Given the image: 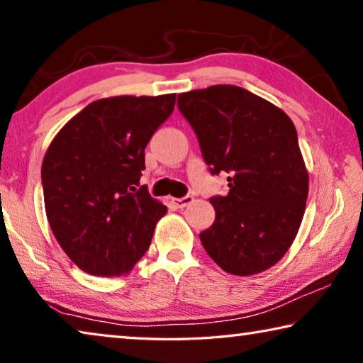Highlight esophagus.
<instances>
[{
	"instance_id": "1",
	"label": "esophagus",
	"mask_w": 363,
	"mask_h": 363,
	"mask_svg": "<svg viewBox=\"0 0 363 363\" xmlns=\"http://www.w3.org/2000/svg\"><path fill=\"white\" fill-rule=\"evenodd\" d=\"M171 201H173V205L176 208H186V206H189L190 203H192L194 196L192 195H186V196H182V199H171Z\"/></svg>"
}]
</instances>
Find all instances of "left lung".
<instances>
[{"mask_svg":"<svg viewBox=\"0 0 363 363\" xmlns=\"http://www.w3.org/2000/svg\"><path fill=\"white\" fill-rule=\"evenodd\" d=\"M177 107L194 128L211 173L229 174V194L210 199L216 219L200 233L206 253L240 277L272 267L296 238L309 194L290 116L232 84L182 93Z\"/></svg>","mask_w":363,"mask_h":363,"instance_id":"obj_1","label":"left lung"}]
</instances>
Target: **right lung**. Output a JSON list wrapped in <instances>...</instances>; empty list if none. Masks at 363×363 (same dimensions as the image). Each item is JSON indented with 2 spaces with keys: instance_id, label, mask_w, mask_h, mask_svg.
Wrapping results in <instances>:
<instances>
[{
  "instance_id": "right-lung-1",
  "label": "right lung",
  "mask_w": 363,
  "mask_h": 363,
  "mask_svg": "<svg viewBox=\"0 0 363 363\" xmlns=\"http://www.w3.org/2000/svg\"><path fill=\"white\" fill-rule=\"evenodd\" d=\"M176 94L91 102L43 158L48 223L65 255L91 275L130 274L168 208L139 187L145 147L173 113Z\"/></svg>"
}]
</instances>
